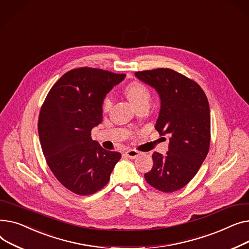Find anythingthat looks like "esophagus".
Listing matches in <instances>:
<instances>
[{
	"mask_svg": "<svg viewBox=\"0 0 249 249\" xmlns=\"http://www.w3.org/2000/svg\"><path fill=\"white\" fill-rule=\"evenodd\" d=\"M140 155V152L137 150H127L125 151V156L129 159H136Z\"/></svg>",
	"mask_w": 249,
	"mask_h": 249,
	"instance_id": "34e87169",
	"label": "esophagus"
}]
</instances>
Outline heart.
Returning a JSON list of instances; mask_svg holds the SVG:
<instances>
[{"instance_id":"b5f03b06","label":"heart","mask_w":249,"mask_h":249,"mask_svg":"<svg viewBox=\"0 0 249 249\" xmlns=\"http://www.w3.org/2000/svg\"><path fill=\"white\" fill-rule=\"evenodd\" d=\"M124 93L127 98L133 102V105L138 108L142 106H149L151 99V92L148 86L140 81H133L124 87ZM112 106V100L109 96H106L102 100V110L107 112Z\"/></svg>"}]
</instances>
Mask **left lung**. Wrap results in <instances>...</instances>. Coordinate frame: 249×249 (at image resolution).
<instances>
[{
    "label": "left lung",
    "instance_id": "1",
    "mask_svg": "<svg viewBox=\"0 0 249 249\" xmlns=\"http://www.w3.org/2000/svg\"><path fill=\"white\" fill-rule=\"evenodd\" d=\"M160 98L156 129L169 135L165 156L154 152V165L144 179L165 193L177 191L191 181L210 147V108L205 92L194 80L170 68L136 72Z\"/></svg>",
    "mask_w": 249,
    "mask_h": 249
}]
</instances>
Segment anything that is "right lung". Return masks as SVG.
<instances>
[{"instance_id": "1", "label": "right lung", "mask_w": 249, "mask_h": 249, "mask_svg": "<svg viewBox=\"0 0 249 249\" xmlns=\"http://www.w3.org/2000/svg\"><path fill=\"white\" fill-rule=\"evenodd\" d=\"M124 77L98 68L72 69L43 102L38 121L43 154L56 179L77 195L104 188L122 157L101 148L90 136L102 121V100Z\"/></svg>"}]
</instances>
